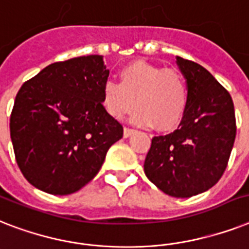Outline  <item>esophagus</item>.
I'll use <instances>...</instances> for the list:
<instances>
[{
    "label": "esophagus",
    "instance_id": "obj_1",
    "mask_svg": "<svg viewBox=\"0 0 249 249\" xmlns=\"http://www.w3.org/2000/svg\"><path fill=\"white\" fill-rule=\"evenodd\" d=\"M136 130L135 128H130V127H124V130H123V136L124 137H130L131 135L135 134Z\"/></svg>",
    "mask_w": 249,
    "mask_h": 249
}]
</instances>
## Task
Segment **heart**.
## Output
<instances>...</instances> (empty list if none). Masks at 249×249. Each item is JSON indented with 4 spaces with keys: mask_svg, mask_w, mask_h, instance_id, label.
<instances>
[{
    "mask_svg": "<svg viewBox=\"0 0 249 249\" xmlns=\"http://www.w3.org/2000/svg\"><path fill=\"white\" fill-rule=\"evenodd\" d=\"M101 104L114 119H122L136 104L139 109L132 117L136 124L171 131L180 124L188 109V83L175 69L136 61L119 71V83L104 82Z\"/></svg>",
    "mask_w": 249,
    "mask_h": 249,
    "instance_id": "b5f03b06",
    "label": "heart"
}]
</instances>
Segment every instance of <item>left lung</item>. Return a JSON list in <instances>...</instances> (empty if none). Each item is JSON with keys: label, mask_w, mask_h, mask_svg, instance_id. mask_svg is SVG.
I'll return each instance as SVG.
<instances>
[{"label": "left lung", "mask_w": 249, "mask_h": 249, "mask_svg": "<svg viewBox=\"0 0 249 249\" xmlns=\"http://www.w3.org/2000/svg\"><path fill=\"white\" fill-rule=\"evenodd\" d=\"M178 65L188 83V109L174 132L153 137L144 171L164 194L189 198L221 178L236 123L230 93L210 71L180 56Z\"/></svg>", "instance_id": "1"}]
</instances>
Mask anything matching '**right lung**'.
I'll use <instances>...</instances> for the list:
<instances>
[{
    "label": "right lung",
    "instance_id": "1",
    "mask_svg": "<svg viewBox=\"0 0 249 249\" xmlns=\"http://www.w3.org/2000/svg\"><path fill=\"white\" fill-rule=\"evenodd\" d=\"M109 71L103 56L50 64L23 83L10 117V135L21 174L35 188L67 196L97 175L122 124L101 104Z\"/></svg>",
    "mask_w": 249,
    "mask_h": 249
}]
</instances>
